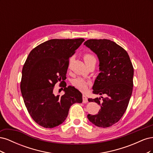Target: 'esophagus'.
Instances as JSON below:
<instances>
[{
  "instance_id": "obj_1",
  "label": "esophagus",
  "mask_w": 153,
  "mask_h": 153,
  "mask_svg": "<svg viewBox=\"0 0 153 153\" xmlns=\"http://www.w3.org/2000/svg\"><path fill=\"white\" fill-rule=\"evenodd\" d=\"M82 100H83V103H86L88 102V99H87V98L85 95H83Z\"/></svg>"
}]
</instances>
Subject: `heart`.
<instances>
[{
    "label": "heart",
    "instance_id": "b5f03b06",
    "mask_svg": "<svg viewBox=\"0 0 153 153\" xmlns=\"http://www.w3.org/2000/svg\"><path fill=\"white\" fill-rule=\"evenodd\" d=\"M84 59L85 64H87L93 61H96L95 57L93 55L89 53H85L84 55ZM71 84L76 88V89L80 90L81 91H85L87 89L88 85L90 84V82L84 79V78H83L78 77V78H75V79H73L71 81Z\"/></svg>",
    "mask_w": 153,
    "mask_h": 153
}]
</instances>
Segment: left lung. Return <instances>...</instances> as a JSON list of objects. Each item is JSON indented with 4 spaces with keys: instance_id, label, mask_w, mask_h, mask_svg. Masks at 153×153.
<instances>
[{
    "instance_id": "8db88e82",
    "label": "left lung",
    "mask_w": 153,
    "mask_h": 153,
    "mask_svg": "<svg viewBox=\"0 0 153 153\" xmlns=\"http://www.w3.org/2000/svg\"><path fill=\"white\" fill-rule=\"evenodd\" d=\"M84 45L98 56L99 75L92 87L94 94L106 98H89L100 105L96 115H87L96 126L108 128L117 123L126 112L133 91V67L127 52L109 39H88Z\"/></svg>"
}]
</instances>
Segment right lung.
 <instances>
[{
    "label": "right lung",
    "instance_id": "obj_1",
    "mask_svg": "<svg viewBox=\"0 0 153 153\" xmlns=\"http://www.w3.org/2000/svg\"><path fill=\"white\" fill-rule=\"evenodd\" d=\"M84 41L50 39L29 54L22 69L20 89L30 115L41 126H59L66 120L70 106L82 102V93L74 87L64 85L65 93L61 96L53 91L57 82L66 80L69 59Z\"/></svg>",
    "mask_w": 153,
    "mask_h": 153
}]
</instances>
